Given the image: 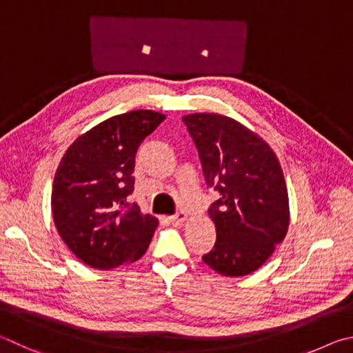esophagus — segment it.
Here are the masks:
<instances>
[{
    "label": "esophagus",
    "instance_id": "1",
    "mask_svg": "<svg viewBox=\"0 0 353 353\" xmlns=\"http://www.w3.org/2000/svg\"><path fill=\"white\" fill-rule=\"evenodd\" d=\"M186 217H188V215L184 214V212H176L175 215H170V217H169V221H170L172 225H181L183 221L186 220Z\"/></svg>",
    "mask_w": 353,
    "mask_h": 353
}]
</instances>
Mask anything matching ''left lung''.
Segmentation results:
<instances>
[{"instance_id":"1","label":"left lung","mask_w":353,"mask_h":353,"mask_svg":"<svg viewBox=\"0 0 353 353\" xmlns=\"http://www.w3.org/2000/svg\"><path fill=\"white\" fill-rule=\"evenodd\" d=\"M183 122L199 150L208 188L220 194L208 209L217 240L203 262L223 276L251 274L288 230V194L279 161L267 142L231 117L195 113Z\"/></svg>"}]
</instances>
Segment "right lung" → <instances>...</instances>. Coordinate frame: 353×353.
Here are the masks:
<instances>
[{"label": "right lung", "mask_w": 353, "mask_h": 353, "mask_svg": "<svg viewBox=\"0 0 353 353\" xmlns=\"http://www.w3.org/2000/svg\"><path fill=\"white\" fill-rule=\"evenodd\" d=\"M165 119L150 110L110 117L72 142L52 184L51 206L60 237L92 268L111 270L144 256L158 220L128 203L134 154Z\"/></svg>", "instance_id": "add662e5"}]
</instances>
